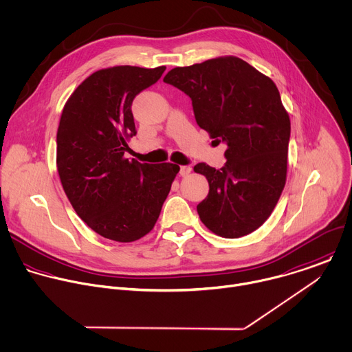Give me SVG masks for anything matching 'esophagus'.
<instances>
[{"label": "esophagus", "instance_id": "esophagus-1", "mask_svg": "<svg viewBox=\"0 0 352 352\" xmlns=\"http://www.w3.org/2000/svg\"><path fill=\"white\" fill-rule=\"evenodd\" d=\"M190 172H191V168H190V166H180V176L186 177V176L190 175Z\"/></svg>", "mask_w": 352, "mask_h": 352}]
</instances>
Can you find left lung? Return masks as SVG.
Returning a JSON list of instances; mask_svg holds the SVG:
<instances>
[{
	"label": "left lung",
	"mask_w": 352,
	"mask_h": 352,
	"mask_svg": "<svg viewBox=\"0 0 352 352\" xmlns=\"http://www.w3.org/2000/svg\"><path fill=\"white\" fill-rule=\"evenodd\" d=\"M164 82L184 92L198 126L227 146L220 169L194 166L209 183L197 205L201 221L224 238L253 232L270 217L286 182L290 120L278 88L234 56L176 67Z\"/></svg>",
	"instance_id": "8db88e82"
}]
</instances>
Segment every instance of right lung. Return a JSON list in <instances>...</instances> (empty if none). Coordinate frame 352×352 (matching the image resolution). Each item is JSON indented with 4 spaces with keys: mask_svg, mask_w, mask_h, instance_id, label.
Wrapping results in <instances>:
<instances>
[{
    "mask_svg": "<svg viewBox=\"0 0 352 352\" xmlns=\"http://www.w3.org/2000/svg\"><path fill=\"white\" fill-rule=\"evenodd\" d=\"M165 66H118L89 76L67 100L56 136L63 190L77 214L99 235L132 242L148 234L180 168L124 157L136 135L133 99Z\"/></svg>",
    "mask_w": 352,
    "mask_h": 352,
    "instance_id": "right-lung-1",
    "label": "right lung"
}]
</instances>
